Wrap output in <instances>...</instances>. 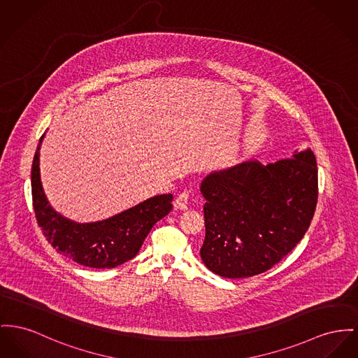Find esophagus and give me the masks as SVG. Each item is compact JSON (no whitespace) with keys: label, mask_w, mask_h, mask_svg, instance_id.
<instances>
[{"label":"esophagus","mask_w":358,"mask_h":358,"mask_svg":"<svg viewBox=\"0 0 358 358\" xmlns=\"http://www.w3.org/2000/svg\"><path fill=\"white\" fill-rule=\"evenodd\" d=\"M189 203H190V192L189 191L180 192L175 199V208L179 210H186L189 208Z\"/></svg>","instance_id":"esophagus-1"}]
</instances>
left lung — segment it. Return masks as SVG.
I'll use <instances>...</instances> for the list:
<instances>
[{"label": "left lung", "instance_id": "left-lung-1", "mask_svg": "<svg viewBox=\"0 0 358 358\" xmlns=\"http://www.w3.org/2000/svg\"><path fill=\"white\" fill-rule=\"evenodd\" d=\"M201 258L225 278L261 274L304 238L317 203V167L310 149L263 166L245 162L209 175Z\"/></svg>", "mask_w": 358, "mask_h": 358}]
</instances>
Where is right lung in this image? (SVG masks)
<instances>
[{
    "label": "right lung",
    "instance_id": "obj_1",
    "mask_svg": "<svg viewBox=\"0 0 358 358\" xmlns=\"http://www.w3.org/2000/svg\"><path fill=\"white\" fill-rule=\"evenodd\" d=\"M41 137L31 168L34 212L43 236L52 248L73 262L92 268H113L134 258L153 225L171 212L172 194L149 198L108 220L77 224L55 213L41 183Z\"/></svg>",
    "mask_w": 358,
    "mask_h": 358
}]
</instances>
